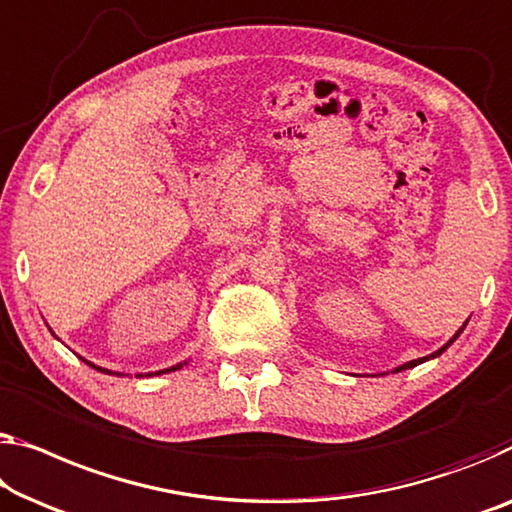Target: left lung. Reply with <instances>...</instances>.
<instances>
[{"instance_id": "8db88e82", "label": "left lung", "mask_w": 512, "mask_h": 512, "mask_svg": "<svg viewBox=\"0 0 512 512\" xmlns=\"http://www.w3.org/2000/svg\"><path fill=\"white\" fill-rule=\"evenodd\" d=\"M467 324H469V319H467V322H464V324H462V329H457V333L453 335V338H451V340H448V342H446V345H444V347H439V349H437V352H432L430 356L416 358V361H409V363H404V365H398V368H395L393 372H402V370L416 368V365H421V363H425V361H430V358H437V356H441V354H444V352H446V349H448V347H451V345H453V342H455L457 338H460V333L464 331V326H467ZM384 375H386V372H384Z\"/></svg>"}]
</instances>
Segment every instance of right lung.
I'll use <instances>...</instances> for the list:
<instances>
[{
    "label": "right lung",
    "instance_id": "1",
    "mask_svg": "<svg viewBox=\"0 0 512 512\" xmlns=\"http://www.w3.org/2000/svg\"><path fill=\"white\" fill-rule=\"evenodd\" d=\"M82 361H85L87 365H91V368L98 370V372H105V375H117V377H121V372H112V370H108V368H98V365H94V363H91V361H87V358H82ZM186 363H188V361H183V363L172 365V368H165V370H158V372H147V375H135V377H154V375H167V372L181 370L183 365H186Z\"/></svg>",
    "mask_w": 512,
    "mask_h": 512
}]
</instances>
